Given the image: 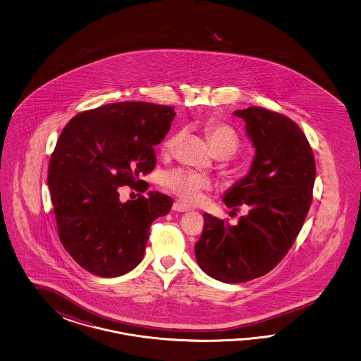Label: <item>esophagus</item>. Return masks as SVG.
I'll use <instances>...</instances> for the list:
<instances>
[{"label":"esophagus","mask_w":361,"mask_h":361,"mask_svg":"<svg viewBox=\"0 0 361 361\" xmlns=\"http://www.w3.org/2000/svg\"><path fill=\"white\" fill-rule=\"evenodd\" d=\"M172 209H173L175 212H188V210H189V207L185 205L184 202H181V201H176Z\"/></svg>","instance_id":"1"}]
</instances>
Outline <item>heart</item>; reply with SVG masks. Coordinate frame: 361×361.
I'll list each match as a JSON object with an SVG mask.
<instances>
[{
  "label": "heart",
  "mask_w": 361,
  "mask_h": 361,
  "mask_svg": "<svg viewBox=\"0 0 361 361\" xmlns=\"http://www.w3.org/2000/svg\"><path fill=\"white\" fill-rule=\"evenodd\" d=\"M205 133L208 136L212 148L217 154H231L240 147V137L237 132L225 123L213 121V119L207 121ZM183 137H184L183 130L171 133L161 145L164 154L175 152L177 145L183 140ZM163 185L186 202H196L200 200L201 193L210 188V178L208 176L198 173L190 169L177 168V169L165 172Z\"/></svg>",
  "instance_id": "obj_1"
}]
</instances>
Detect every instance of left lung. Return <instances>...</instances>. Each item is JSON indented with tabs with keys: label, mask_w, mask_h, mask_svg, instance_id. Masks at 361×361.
Masks as SVG:
<instances>
[{
	"label": "left lung",
	"mask_w": 361,
	"mask_h": 361,
	"mask_svg": "<svg viewBox=\"0 0 361 361\" xmlns=\"http://www.w3.org/2000/svg\"><path fill=\"white\" fill-rule=\"evenodd\" d=\"M255 148L247 176L224 196L228 208L249 209L238 224L204 214L195 246L209 276L242 283L271 271L294 245L312 201L315 157L306 135L290 118L262 107L234 112Z\"/></svg>",
	"instance_id": "8db88e82"
}]
</instances>
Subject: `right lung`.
<instances>
[{"label": "right lung", "instance_id": "add662e5", "mask_svg": "<svg viewBox=\"0 0 361 361\" xmlns=\"http://www.w3.org/2000/svg\"><path fill=\"white\" fill-rule=\"evenodd\" d=\"M175 115L168 106L121 102L83 111L66 124L47 183L59 240L90 273H130L142 262L153 221L172 208V198L157 192L121 202L119 189H148L140 177L153 171V147Z\"/></svg>", "mask_w": 361, "mask_h": 361}]
</instances>
